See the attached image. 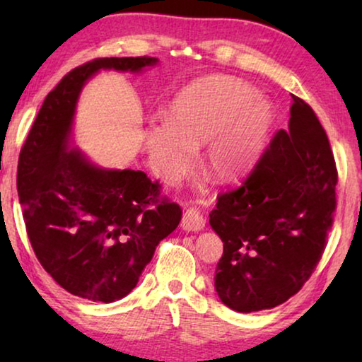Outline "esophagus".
Instances as JSON below:
<instances>
[{"label": "esophagus", "instance_id": "1", "mask_svg": "<svg viewBox=\"0 0 362 362\" xmlns=\"http://www.w3.org/2000/svg\"><path fill=\"white\" fill-rule=\"evenodd\" d=\"M204 226H206V219L197 209H187L185 214H182V219H181L182 230L199 232L204 229Z\"/></svg>", "mask_w": 362, "mask_h": 362}]
</instances>
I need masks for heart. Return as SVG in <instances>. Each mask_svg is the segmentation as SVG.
I'll list each match as a JSON object with an SVG mask.
<instances>
[{
    "instance_id": "heart-1",
    "label": "heart",
    "mask_w": 362,
    "mask_h": 362,
    "mask_svg": "<svg viewBox=\"0 0 362 362\" xmlns=\"http://www.w3.org/2000/svg\"><path fill=\"white\" fill-rule=\"evenodd\" d=\"M275 112L270 100L239 78L199 77L181 88L168 107V122H150L141 146L150 170L176 185L206 145V170L217 180L245 171L269 141Z\"/></svg>"
}]
</instances>
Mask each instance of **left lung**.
<instances>
[{
    "mask_svg": "<svg viewBox=\"0 0 362 362\" xmlns=\"http://www.w3.org/2000/svg\"><path fill=\"white\" fill-rule=\"evenodd\" d=\"M280 130L249 175L209 214L224 242L216 291L239 313L275 308L298 291L325 250L336 209L334 158L315 112L291 95Z\"/></svg>",
    "mask_w": 362,
    "mask_h": 362,
    "instance_id": "1",
    "label": "left lung"
}]
</instances>
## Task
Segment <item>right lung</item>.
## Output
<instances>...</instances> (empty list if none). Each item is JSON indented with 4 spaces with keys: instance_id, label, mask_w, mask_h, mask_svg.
<instances>
[{
    "instance_id": "1",
    "label": "right lung",
    "mask_w": 362,
    "mask_h": 362,
    "mask_svg": "<svg viewBox=\"0 0 362 362\" xmlns=\"http://www.w3.org/2000/svg\"><path fill=\"white\" fill-rule=\"evenodd\" d=\"M156 57H103L74 69L44 100L18 163V196L37 260L69 293L112 303L135 288L181 209L143 171L103 168L74 145L77 102L100 71L141 74Z\"/></svg>"
}]
</instances>
